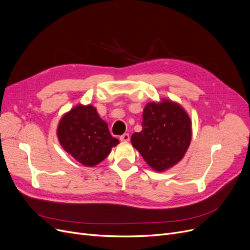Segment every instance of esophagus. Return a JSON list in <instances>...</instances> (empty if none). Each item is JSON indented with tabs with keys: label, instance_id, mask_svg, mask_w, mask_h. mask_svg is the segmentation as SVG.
I'll return each mask as SVG.
<instances>
[{
	"label": "esophagus",
	"instance_id": "1",
	"mask_svg": "<svg viewBox=\"0 0 250 250\" xmlns=\"http://www.w3.org/2000/svg\"><path fill=\"white\" fill-rule=\"evenodd\" d=\"M119 140H121L122 142H128V141H129V135L128 134H124L123 136L119 137Z\"/></svg>",
	"mask_w": 250,
	"mask_h": 250
}]
</instances>
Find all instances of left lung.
<instances>
[{
    "instance_id": "left-lung-1",
    "label": "left lung",
    "mask_w": 250,
    "mask_h": 250,
    "mask_svg": "<svg viewBox=\"0 0 250 250\" xmlns=\"http://www.w3.org/2000/svg\"><path fill=\"white\" fill-rule=\"evenodd\" d=\"M142 127L132 135V145L151 168L165 171L183 159L191 143L192 123L179 103L168 99L148 103Z\"/></svg>"
}]
</instances>
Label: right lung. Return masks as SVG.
Masks as SVG:
<instances>
[{
    "instance_id": "add662e5",
    "label": "right lung",
    "mask_w": 250,
    "mask_h": 250,
    "mask_svg": "<svg viewBox=\"0 0 250 250\" xmlns=\"http://www.w3.org/2000/svg\"><path fill=\"white\" fill-rule=\"evenodd\" d=\"M57 137L68 154L89 167L100 164L119 143L91 104H79L65 113L58 124Z\"/></svg>"
}]
</instances>
